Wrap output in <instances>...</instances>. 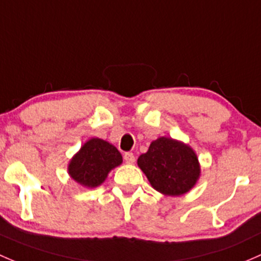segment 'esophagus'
<instances>
[{
  "mask_svg": "<svg viewBox=\"0 0 261 261\" xmlns=\"http://www.w3.org/2000/svg\"><path fill=\"white\" fill-rule=\"evenodd\" d=\"M124 161L128 165H132V163H134V161H136V157H134V154L132 152H127L124 154Z\"/></svg>",
  "mask_w": 261,
  "mask_h": 261,
  "instance_id": "obj_1",
  "label": "esophagus"
}]
</instances>
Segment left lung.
Returning a JSON list of instances; mask_svg holds the SVG:
<instances>
[{"label": "left lung", "mask_w": 261, "mask_h": 261, "mask_svg": "<svg viewBox=\"0 0 261 261\" xmlns=\"http://www.w3.org/2000/svg\"><path fill=\"white\" fill-rule=\"evenodd\" d=\"M137 163L150 186L167 196L187 193L200 178L201 168L195 150L168 137L153 141Z\"/></svg>", "instance_id": "1"}]
</instances>
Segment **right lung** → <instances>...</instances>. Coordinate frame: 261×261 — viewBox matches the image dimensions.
Here are the masks:
<instances>
[{"label": "right lung", "instance_id": "right-lung-1", "mask_svg": "<svg viewBox=\"0 0 261 261\" xmlns=\"http://www.w3.org/2000/svg\"><path fill=\"white\" fill-rule=\"evenodd\" d=\"M122 162V154L113 144L100 138H91L71 158L68 171L75 182L94 189L100 186L109 172Z\"/></svg>", "mask_w": 261, "mask_h": 261}]
</instances>
